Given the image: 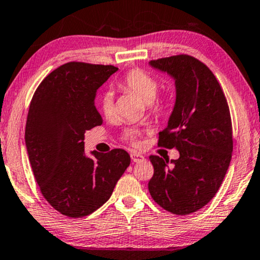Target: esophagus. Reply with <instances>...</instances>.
<instances>
[{"mask_svg":"<svg viewBox=\"0 0 260 260\" xmlns=\"http://www.w3.org/2000/svg\"><path fill=\"white\" fill-rule=\"evenodd\" d=\"M130 155H131V159H133V161H135V162L144 160V155L141 154V153H138V152H133Z\"/></svg>","mask_w":260,"mask_h":260,"instance_id":"esophagus-1","label":"esophagus"}]
</instances>
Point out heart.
<instances>
[{
    "mask_svg": "<svg viewBox=\"0 0 260 260\" xmlns=\"http://www.w3.org/2000/svg\"><path fill=\"white\" fill-rule=\"evenodd\" d=\"M121 86L125 90L131 91V93L137 95L142 101L146 103L147 108L150 110L154 111V113H158V111H160L164 108L162 102L155 98L159 89L158 80L153 75L147 73V72L139 69L130 71L125 75L124 79L122 80ZM114 101L115 95L111 90H107L101 96V100H100V109H101L102 114L108 118H110L115 113ZM138 135L139 131L133 129L127 130L124 137L126 141L135 144L137 143Z\"/></svg>",
    "mask_w": 260,
    "mask_h": 260,
    "instance_id": "heart-1",
    "label": "heart"
}]
</instances>
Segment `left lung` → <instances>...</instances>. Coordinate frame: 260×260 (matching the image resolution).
I'll return each instance as SVG.
<instances>
[{
    "label": "left lung",
    "mask_w": 260,
    "mask_h": 260,
    "mask_svg": "<svg viewBox=\"0 0 260 260\" xmlns=\"http://www.w3.org/2000/svg\"><path fill=\"white\" fill-rule=\"evenodd\" d=\"M174 79L175 103L158 145L180 153L177 160L150 155L151 197L167 211L188 215L217 193L233 153V125L224 93L205 63L187 54L151 60Z\"/></svg>",
    "instance_id": "obj_1"
}]
</instances>
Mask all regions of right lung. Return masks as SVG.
I'll return each mask as SVG.
<instances>
[{
  "label": "right lung",
  "instance_id": "add662e5",
  "mask_svg": "<svg viewBox=\"0 0 260 260\" xmlns=\"http://www.w3.org/2000/svg\"><path fill=\"white\" fill-rule=\"evenodd\" d=\"M111 65L72 61L47 75L31 100L25 145L43 197L59 213L83 217L109 200L130 165L122 149L85 153V133L102 124L95 107L96 91L111 74Z\"/></svg>",
  "mask_w": 260,
  "mask_h": 260
}]
</instances>
